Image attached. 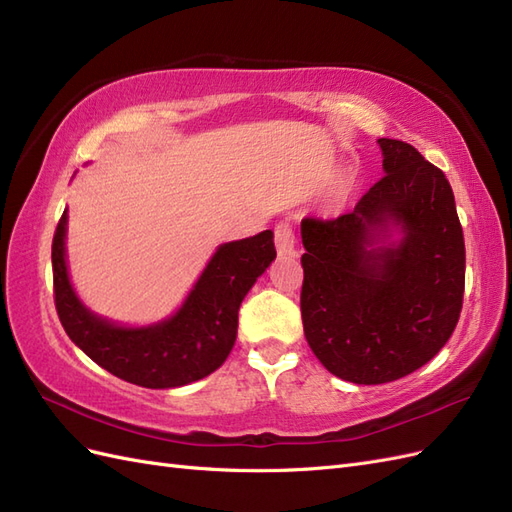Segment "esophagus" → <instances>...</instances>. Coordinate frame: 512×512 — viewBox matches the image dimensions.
Listing matches in <instances>:
<instances>
[{"label": "esophagus", "instance_id": "obj_1", "mask_svg": "<svg viewBox=\"0 0 512 512\" xmlns=\"http://www.w3.org/2000/svg\"><path fill=\"white\" fill-rule=\"evenodd\" d=\"M275 247L280 256H294L297 254V235L290 224L280 222L275 226Z\"/></svg>", "mask_w": 512, "mask_h": 512}]
</instances>
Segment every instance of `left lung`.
Listing matches in <instances>:
<instances>
[{
	"instance_id": "left-lung-1",
	"label": "left lung",
	"mask_w": 512,
	"mask_h": 512,
	"mask_svg": "<svg viewBox=\"0 0 512 512\" xmlns=\"http://www.w3.org/2000/svg\"><path fill=\"white\" fill-rule=\"evenodd\" d=\"M378 143L386 175L356 207L301 222L305 339L354 384L393 382L431 361L457 327L466 286L451 183L412 145ZM393 227L402 239L384 246Z\"/></svg>"
}]
</instances>
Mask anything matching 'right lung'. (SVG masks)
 <instances>
[{
  "label": "right lung",
  "mask_w": 512,
  "mask_h": 512,
  "mask_svg": "<svg viewBox=\"0 0 512 512\" xmlns=\"http://www.w3.org/2000/svg\"><path fill=\"white\" fill-rule=\"evenodd\" d=\"M66 224L68 211L57 224L51 254L61 327L91 361L145 389H175L218 369L235 346L241 301L275 260L271 230L224 243L173 318L126 329L91 314L74 294L66 267Z\"/></svg>",
  "instance_id": "1"
}]
</instances>
